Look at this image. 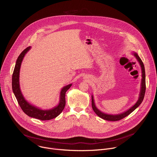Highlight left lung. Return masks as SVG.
Returning <instances> with one entry per match:
<instances>
[{
    "mask_svg": "<svg viewBox=\"0 0 157 157\" xmlns=\"http://www.w3.org/2000/svg\"><path fill=\"white\" fill-rule=\"evenodd\" d=\"M133 55L136 56V58H137V59L138 60V61L139 62L141 68H142V82H141V89H140V96H139V100L137 101V102L136 103L135 105H133V106H132L131 108H130L128 110H127V111L124 112L123 113L119 114H117V115H110V114H107L105 113H102L101 111H100L98 109H97V107L94 104V99H93V96H92V107L93 110L94 111V113L101 118L106 120V121H120L122 119H124V117H127V116H128L130 114H131L132 112L135 110L136 109H137L142 103V102L144 100V96H145V90H146V84H145V67H144V64L142 61V59H140V58L139 56V55L136 53H134Z\"/></svg>",
    "mask_w": 157,
    "mask_h": 157,
    "instance_id": "8db88e82",
    "label": "left lung"
}]
</instances>
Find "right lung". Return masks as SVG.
Instances as JSON below:
<instances>
[{"label": "right lung", "mask_w": 157, "mask_h": 157, "mask_svg": "<svg viewBox=\"0 0 157 157\" xmlns=\"http://www.w3.org/2000/svg\"><path fill=\"white\" fill-rule=\"evenodd\" d=\"M30 49V47H29L27 48H25L20 53V55L18 56L17 59L15 68L12 74V91L21 109L27 116L41 121L51 120L58 116L64 109L66 104L65 94L66 92L70 88L72 84H70L63 87L60 93V100L59 104L53 109L44 110L39 108H37L36 107H35L31 105L30 103H29L25 99L20 91L19 84V73L21 61L23 60L25 55Z\"/></svg>", "instance_id": "1"}]
</instances>
